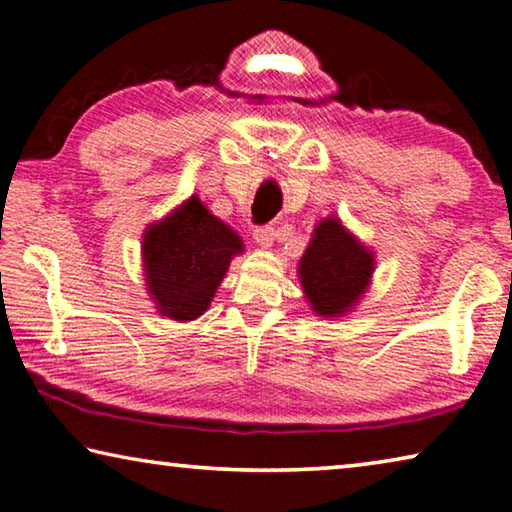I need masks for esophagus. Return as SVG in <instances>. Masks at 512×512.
<instances>
[{
	"label": "esophagus",
	"instance_id": "obj_1",
	"mask_svg": "<svg viewBox=\"0 0 512 512\" xmlns=\"http://www.w3.org/2000/svg\"><path fill=\"white\" fill-rule=\"evenodd\" d=\"M253 239L262 248H271L275 241V228L273 225H259V228H255V232H253Z\"/></svg>",
	"mask_w": 512,
	"mask_h": 512
}]
</instances>
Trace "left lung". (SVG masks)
Returning <instances> with one entry per match:
<instances>
[{"label": "left lung", "instance_id": "obj_1", "mask_svg": "<svg viewBox=\"0 0 512 512\" xmlns=\"http://www.w3.org/2000/svg\"><path fill=\"white\" fill-rule=\"evenodd\" d=\"M375 264V253L339 216L318 221L298 262V280L311 311L329 320L350 314L370 289Z\"/></svg>", "mask_w": 512, "mask_h": 512}]
</instances>
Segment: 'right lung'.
Instances as JSON below:
<instances>
[{
  "mask_svg": "<svg viewBox=\"0 0 512 512\" xmlns=\"http://www.w3.org/2000/svg\"><path fill=\"white\" fill-rule=\"evenodd\" d=\"M244 250V239L196 194L151 223L142 235V271L158 314L178 323L203 316Z\"/></svg>",
  "mask_w": 512,
  "mask_h": 512,
  "instance_id": "right-lung-1",
  "label": "right lung"
}]
</instances>
